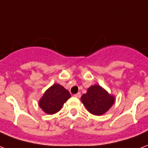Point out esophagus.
Wrapping results in <instances>:
<instances>
[{
  "label": "esophagus",
  "instance_id": "34e87169",
  "mask_svg": "<svg viewBox=\"0 0 148 148\" xmlns=\"http://www.w3.org/2000/svg\"><path fill=\"white\" fill-rule=\"evenodd\" d=\"M74 97H76V98H81V93L80 92L77 93V94L74 95Z\"/></svg>",
  "mask_w": 148,
  "mask_h": 148
}]
</instances>
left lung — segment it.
I'll return each instance as SVG.
<instances>
[{
  "label": "left lung",
  "instance_id": "left-lung-1",
  "mask_svg": "<svg viewBox=\"0 0 148 148\" xmlns=\"http://www.w3.org/2000/svg\"><path fill=\"white\" fill-rule=\"evenodd\" d=\"M81 100L90 113L101 116L111 108L114 103L115 97L100 85L95 84L88 88L87 93L82 95Z\"/></svg>",
  "mask_w": 148,
  "mask_h": 148
}]
</instances>
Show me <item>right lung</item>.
Wrapping results in <instances>:
<instances>
[{
    "label": "right lung",
    "mask_w": 148,
    "mask_h": 148,
    "mask_svg": "<svg viewBox=\"0 0 148 148\" xmlns=\"http://www.w3.org/2000/svg\"><path fill=\"white\" fill-rule=\"evenodd\" d=\"M71 97L70 92L64 87L54 84L42 96L39 101V107L47 114H54L61 109L64 103Z\"/></svg>",
    "instance_id": "1"
}]
</instances>
